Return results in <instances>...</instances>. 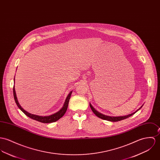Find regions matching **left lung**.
<instances>
[{"instance_id": "left-lung-1", "label": "left lung", "mask_w": 160, "mask_h": 160, "mask_svg": "<svg viewBox=\"0 0 160 160\" xmlns=\"http://www.w3.org/2000/svg\"><path fill=\"white\" fill-rule=\"evenodd\" d=\"M142 106H141L139 109H140L142 108ZM90 107L92 111H93V112L98 117H99V118H102V119H103V120H108V121H111V122H118V121H120V120H122L127 118L128 117H130L132 115H133L134 114H135V113L139 110V109H138V110L136 111L135 112H133V113H132L131 114H129V115L125 116L109 117L105 116V115H103V114H102L101 113H100L99 112L97 111L93 108V107L91 105L90 103Z\"/></svg>"}]
</instances>
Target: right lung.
I'll list each match as a JSON object with an SVG mask.
<instances>
[{"label": "right lung", "instance_id": "1", "mask_svg": "<svg viewBox=\"0 0 160 160\" xmlns=\"http://www.w3.org/2000/svg\"><path fill=\"white\" fill-rule=\"evenodd\" d=\"M72 92H70V93L68 94V95L67 96V98H66V100L65 102V103L63 104V106L62 107V108L58 111V112L52 114V115H51L49 116H36V115H33V114H31L29 112H28L27 111H26L21 106L20 104H19L18 101V99H17V97H16V92H15V86H13V95H14V98H15V102L17 104V106H18V108L27 116L29 117L30 118L35 120H37V121H38V122H40L42 123H52V122H56L57 120H58V119H60L61 117L63 116V115L65 114L66 111H67V108H68V103H69V100L70 99V97H71V95H72Z\"/></svg>", "mask_w": 160, "mask_h": 160}]
</instances>
